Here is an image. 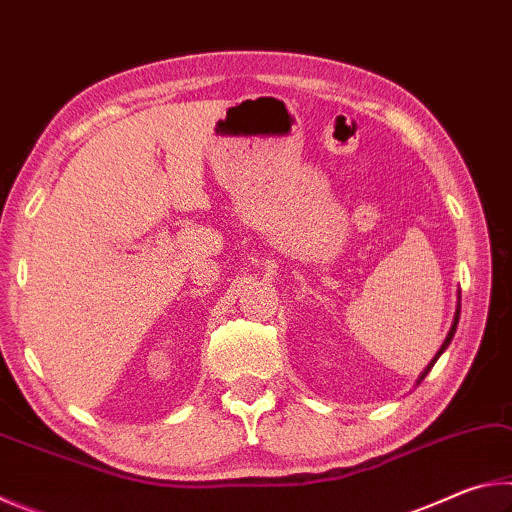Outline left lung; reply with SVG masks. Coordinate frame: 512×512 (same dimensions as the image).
Here are the masks:
<instances>
[{"instance_id": "left-lung-1", "label": "left lung", "mask_w": 512, "mask_h": 512, "mask_svg": "<svg viewBox=\"0 0 512 512\" xmlns=\"http://www.w3.org/2000/svg\"><path fill=\"white\" fill-rule=\"evenodd\" d=\"M458 316H461V305H458V307H456V316H454V323H452V327H449V334H447V339H445V343H443V345H440V350L436 352V357H433V359H431V363H429V366H427V368H424V372H422V375H420V379H418V384H420V381H422L424 377H427V375H429V370L433 368V363H436V361H438V357H440V354H443V352L447 350V345H449V343H452V339H454V334H456Z\"/></svg>"}]
</instances>
